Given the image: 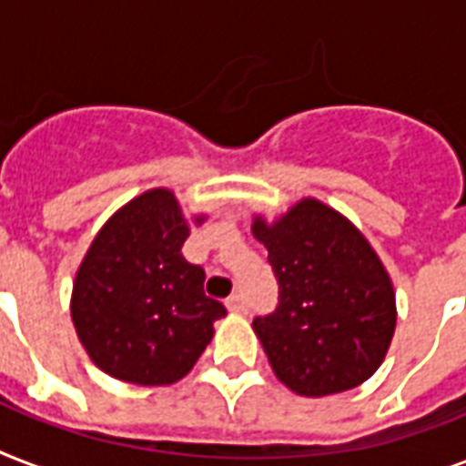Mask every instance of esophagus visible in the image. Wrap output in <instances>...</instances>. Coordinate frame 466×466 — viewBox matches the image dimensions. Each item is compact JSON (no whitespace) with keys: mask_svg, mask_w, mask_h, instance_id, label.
<instances>
[{"mask_svg":"<svg viewBox=\"0 0 466 466\" xmlns=\"http://www.w3.org/2000/svg\"><path fill=\"white\" fill-rule=\"evenodd\" d=\"M227 309L234 311V314H247L248 311L247 298H244L241 292H234L232 298H227Z\"/></svg>","mask_w":466,"mask_h":466,"instance_id":"34e87169","label":"esophagus"}]
</instances>
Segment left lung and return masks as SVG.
Masks as SVG:
<instances>
[{"label": "left lung", "instance_id": "obj_1", "mask_svg": "<svg viewBox=\"0 0 466 466\" xmlns=\"http://www.w3.org/2000/svg\"><path fill=\"white\" fill-rule=\"evenodd\" d=\"M251 232L268 248L278 307L254 319L276 377L299 397H329L375 375L390 350L397 302L390 273L360 229L305 198Z\"/></svg>", "mask_w": 466, "mask_h": 466}]
</instances>
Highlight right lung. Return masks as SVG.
<instances>
[{
    "label": "right lung",
    "instance_id": "add662e5",
    "mask_svg": "<svg viewBox=\"0 0 466 466\" xmlns=\"http://www.w3.org/2000/svg\"><path fill=\"white\" fill-rule=\"evenodd\" d=\"M188 234L174 193L152 188L91 241L72 288V321L106 375L142 387L174 384L212 340V324L227 309L205 295V270L183 258Z\"/></svg>",
    "mask_w": 466,
    "mask_h": 466
}]
</instances>
